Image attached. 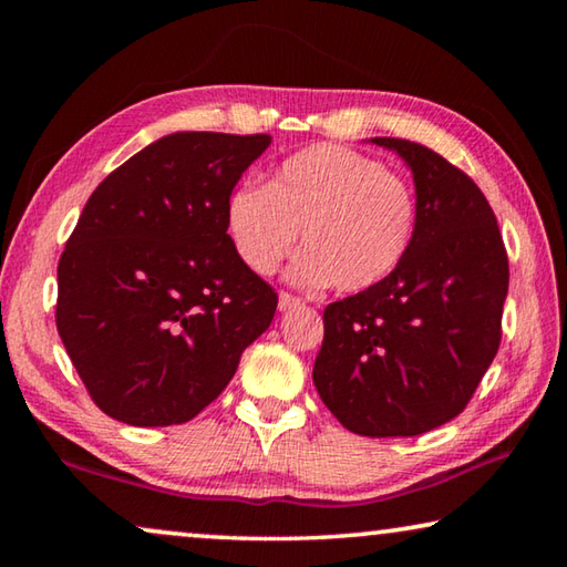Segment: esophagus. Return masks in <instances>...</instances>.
Segmentation results:
<instances>
[{"label": "esophagus", "instance_id": "obj_1", "mask_svg": "<svg viewBox=\"0 0 567 567\" xmlns=\"http://www.w3.org/2000/svg\"><path fill=\"white\" fill-rule=\"evenodd\" d=\"M300 305H302L300 297H295L290 292H280V300H277L280 312H287V310H292V307H300Z\"/></svg>", "mask_w": 567, "mask_h": 567}]
</instances>
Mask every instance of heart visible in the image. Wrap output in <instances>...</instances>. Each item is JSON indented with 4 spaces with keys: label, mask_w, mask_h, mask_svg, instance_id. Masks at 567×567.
Here are the masks:
<instances>
[{
    "label": "heart",
    "mask_w": 567,
    "mask_h": 567,
    "mask_svg": "<svg viewBox=\"0 0 567 567\" xmlns=\"http://www.w3.org/2000/svg\"><path fill=\"white\" fill-rule=\"evenodd\" d=\"M417 205L405 179L378 159L340 145H312L280 162L267 187L229 192L227 235L239 260L260 277L272 275L302 233L290 280L332 282L362 292L395 272L415 233Z\"/></svg>",
    "instance_id": "heart-1"
}]
</instances>
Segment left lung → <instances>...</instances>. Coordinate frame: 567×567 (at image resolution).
<instances>
[{
    "mask_svg": "<svg viewBox=\"0 0 567 567\" xmlns=\"http://www.w3.org/2000/svg\"><path fill=\"white\" fill-rule=\"evenodd\" d=\"M415 182L417 219L395 272L324 307L312 380L344 427L412 437L465 410L501 348L507 255L480 187L437 152L375 137Z\"/></svg>",
    "mask_w": 567,
    "mask_h": 567,
    "instance_id": "obj_1",
    "label": "left lung"
}]
</instances>
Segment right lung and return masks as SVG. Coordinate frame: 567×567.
I'll return each instance as SVG.
<instances>
[{
    "mask_svg": "<svg viewBox=\"0 0 567 567\" xmlns=\"http://www.w3.org/2000/svg\"><path fill=\"white\" fill-rule=\"evenodd\" d=\"M270 134L175 132L92 192L56 267V330L102 412L179 425L233 380L277 292L239 260L225 205Z\"/></svg>",
    "mask_w": 567,
    "mask_h": 567,
    "instance_id": "right-lung-1",
    "label": "right lung"
}]
</instances>
